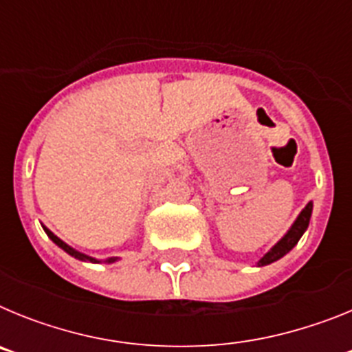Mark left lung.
Instances as JSON below:
<instances>
[{
	"label": "left lung",
	"mask_w": 352,
	"mask_h": 352,
	"mask_svg": "<svg viewBox=\"0 0 352 352\" xmlns=\"http://www.w3.org/2000/svg\"><path fill=\"white\" fill-rule=\"evenodd\" d=\"M312 210H314V204L310 201L303 210L300 211V214L296 217V220L292 222V226L289 227V231L282 236L272 248H270L259 261H257V266H268V264L275 263V261L282 259L285 254L292 250V248L296 247L298 241H300L301 236L305 234L307 231V227H309L310 222V217H312Z\"/></svg>",
	"instance_id": "left-lung-1"
}]
</instances>
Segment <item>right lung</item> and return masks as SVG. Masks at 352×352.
I'll return each instance as SVG.
<instances>
[{
  "instance_id": "add662e5",
  "label": "right lung",
  "mask_w": 352,
  "mask_h": 352,
  "mask_svg": "<svg viewBox=\"0 0 352 352\" xmlns=\"http://www.w3.org/2000/svg\"><path fill=\"white\" fill-rule=\"evenodd\" d=\"M42 227H43V231H45V234H47L49 238H51V241H52V243H56V245H58V247L61 248V250H65V252H67L68 256L76 257V259H79V261H84V263H93V264L105 263V264H113V263H116L118 259H120V257H107V259H95V257H91V256H86V254H82V252L76 250V248H72L70 245H67V243H65L63 239H60V238H58V236H56L54 232L51 231V229H47V227L43 226V223H42Z\"/></svg>"
}]
</instances>
